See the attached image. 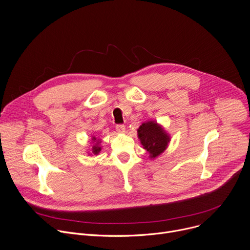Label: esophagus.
I'll use <instances>...</instances> for the list:
<instances>
[{"label":"esophagus","mask_w":250,"mask_h":250,"mask_svg":"<svg viewBox=\"0 0 250 250\" xmlns=\"http://www.w3.org/2000/svg\"><path fill=\"white\" fill-rule=\"evenodd\" d=\"M116 129L120 132V133H124L125 131V126L124 125H118L116 126Z\"/></svg>","instance_id":"1"}]
</instances>
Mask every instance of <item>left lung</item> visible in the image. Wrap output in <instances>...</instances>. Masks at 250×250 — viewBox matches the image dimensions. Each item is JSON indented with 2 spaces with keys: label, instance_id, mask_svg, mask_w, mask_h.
I'll return each instance as SVG.
<instances>
[{
  "label": "left lung",
  "instance_id": "1",
  "mask_svg": "<svg viewBox=\"0 0 250 250\" xmlns=\"http://www.w3.org/2000/svg\"><path fill=\"white\" fill-rule=\"evenodd\" d=\"M138 137L144 148L149 153V158L161 155L170 142L169 135L162 125L153 121L144 123L138 129Z\"/></svg>",
  "mask_w": 250,
  "mask_h": 250
}]
</instances>
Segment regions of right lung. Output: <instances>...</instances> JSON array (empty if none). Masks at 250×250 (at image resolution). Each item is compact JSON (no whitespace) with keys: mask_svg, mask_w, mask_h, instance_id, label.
I'll return each mask as SVG.
<instances>
[{"mask_svg":"<svg viewBox=\"0 0 250 250\" xmlns=\"http://www.w3.org/2000/svg\"><path fill=\"white\" fill-rule=\"evenodd\" d=\"M92 141H93V143H96L95 146H93V147H92V152L94 154H98L101 151V149H102V147L100 146V143L101 142L99 140H97V138H95V137H93Z\"/></svg>","mask_w":250,"mask_h":250,"instance_id":"1","label":"right lung"}]
</instances>
